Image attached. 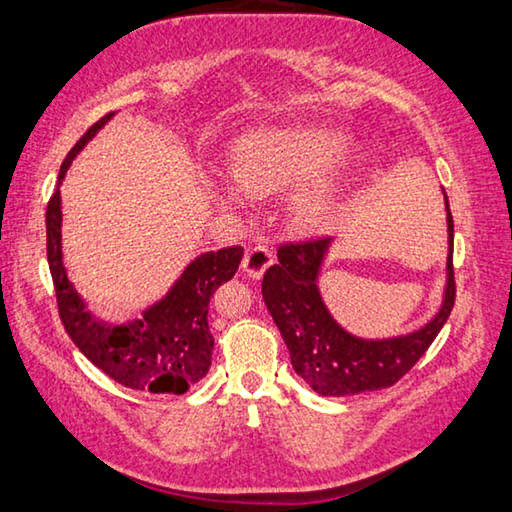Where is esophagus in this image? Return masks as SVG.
Instances as JSON below:
<instances>
[{
	"label": "esophagus",
	"instance_id": "obj_1",
	"mask_svg": "<svg viewBox=\"0 0 512 512\" xmlns=\"http://www.w3.org/2000/svg\"><path fill=\"white\" fill-rule=\"evenodd\" d=\"M272 261H274L272 249L263 245V242H258V245H251L247 249L245 258H242V270H245L251 279H258V276H263L267 267L272 265Z\"/></svg>",
	"mask_w": 512,
	"mask_h": 512
}]
</instances>
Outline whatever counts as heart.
<instances>
[{"instance_id": "heart-1", "label": "heart", "mask_w": 512, "mask_h": 512, "mask_svg": "<svg viewBox=\"0 0 512 512\" xmlns=\"http://www.w3.org/2000/svg\"><path fill=\"white\" fill-rule=\"evenodd\" d=\"M347 145V136L320 127L258 131L233 147V177L242 190L256 197L283 195L304 185L292 197L290 211L299 224L313 226L335 204V186L326 172L345 158ZM220 195L238 201L240 190L224 183Z\"/></svg>"}]
</instances>
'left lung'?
I'll return each instance as SVG.
<instances>
[{"label":"left lung","instance_id":"left-lung-1","mask_svg":"<svg viewBox=\"0 0 512 512\" xmlns=\"http://www.w3.org/2000/svg\"><path fill=\"white\" fill-rule=\"evenodd\" d=\"M447 226L449 258L442 308L420 331L390 340L354 338L326 311L317 290V274L329 249V238L283 242L279 247V263L263 276V299L288 345L292 367L317 395L347 397L390 388L426 354L456 301L454 217L449 204Z\"/></svg>","mask_w":512,"mask_h":512}]
</instances>
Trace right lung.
<instances>
[{"label":"right lung","mask_w":512,"mask_h":512,"mask_svg":"<svg viewBox=\"0 0 512 512\" xmlns=\"http://www.w3.org/2000/svg\"><path fill=\"white\" fill-rule=\"evenodd\" d=\"M113 113L92 124L65 156L58 172L63 181L72 158L111 120ZM245 256L240 245L197 256L170 295L145 311L138 322L108 326L92 320L81 297L67 279L61 254V192L47 204V261L52 272L56 306L74 345L92 365L131 390L154 395H183L211 367L213 335L208 329V304L224 281L233 279Z\"/></svg>","instance_id":"obj_1"}]
</instances>
